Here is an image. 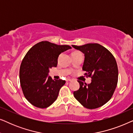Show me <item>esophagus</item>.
Listing matches in <instances>:
<instances>
[{"mask_svg":"<svg viewBox=\"0 0 133 133\" xmlns=\"http://www.w3.org/2000/svg\"><path fill=\"white\" fill-rule=\"evenodd\" d=\"M72 81V80L71 79H68L66 80L67 82H71Z\"/></svg>","mask_w":133,"mask_h":133,"instance_id":"1","label":"esophagus"}]
</instances>
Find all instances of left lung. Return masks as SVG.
I'll list each match as a JSON object with an SVG mask.
<instances>
[{"label":"left lung","mask_w":133,"mask_h":133,"mask_svg":"<svg viewBox=\"0 0 133 133\" xmlns=\"http://www.w3.org/2000/svg\"><path fill=\"white\" fill-rule=\"evenodd\" d=\"M72 46L84 54L82 70L85 75L91 78V82L77 81L80 88L73 92L74 97L85 108L95 109L110 101L118 81V68L113 55L98 43H87Z\"/></svg>","instance_id":"1"}]
</instances>
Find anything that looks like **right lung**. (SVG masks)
<instances>
[{"label":"right lung","instance_id":"obj_1","mask_svg":"<svg viewBox=\"0 0 133 133\" xmlns=\"http://www.w3.org/2000/svg\"><path fill=\"white\" fill-rule=\"evenodd\" d=\"M71 48L42 41L27 52L20 67V82L23 95L32 105L45 108L57 99L65 81L52 80L48 72L50 68L57 66L59 54Z\"/></svg>","mask_w":133,"mask_h":133}]
</instances>
